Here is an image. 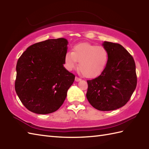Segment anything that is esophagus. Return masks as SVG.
<instances>
[{
	"label": "esophagus",
	"instance_id": "esophagus-1",
	"mask_svg": "<svg viewBox=\"0 0 149 149\" xmlns=\"http://www.w3.org/2000/svg\"><path fill=\"white\" fill-rule=\"evenodd\" d=\"M81 79L80 78H79V77H75V81H76V82H79V81H80Z\"/></svg>",
	"mask_w": 149,
	"mask_h": 149
}]
</instances>
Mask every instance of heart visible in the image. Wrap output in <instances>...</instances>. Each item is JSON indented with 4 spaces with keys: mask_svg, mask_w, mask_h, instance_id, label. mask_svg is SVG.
I'll use <instances>...</instances> for the list:
<instances>
[{
    "mask_svg": "<svg viewBox=\"0 0 149 149\" xmlns=\"http://www.w3.org/2000/svg\"><path fill=\"white\" fill-rule=\"evenodd\" d=\"M79 68L83 76L94 78L105 69L108 61V53L103 47H98L89 43H82L75 45L72 52L65 56V64L69 70Z\"/></svg>",
    "mask_w": 149,
    "mask_h": 149,
    "instance_id": "obj_1",
    "label": "heart"
}]
</instances>
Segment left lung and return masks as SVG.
<instances>
[{
	"label": "left lung",
	"instance_id": "8db88e82",
	"mask_svg": "<svg viewBox=\"0 0 149 149\" xmlns=\"http://www.w3.org/2000/svg\"><path fill=\"white\" fill-rule=\"evenodd\" d=\"M108 61L99 77L87 81L86 98L99 111H113L125 105L137 84L132 56L118 43L104 42Z\"/></svg>",
	"mask_w": 149,
	"mask_h": 149
}]
</instances>
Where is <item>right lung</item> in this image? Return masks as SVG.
<instances>
[{
    "instance_id": "obj_1",
    "label": "right lung",
    "mask_w": 149,
    "mask_h": 149,
    "mask_svg": "<svg viewBox=\"0 0 149 149\" xmlns=\"http://www.w3.org/2000/svg\"><path fill=\"white\" fill-rule=\"evenodd\" d=\"M68 43L63 38L47 40L31 45L19 58L15 91L30 111L51 113L64 102L75 80L63 66Z\"/></svg>"
}]
</instances>
